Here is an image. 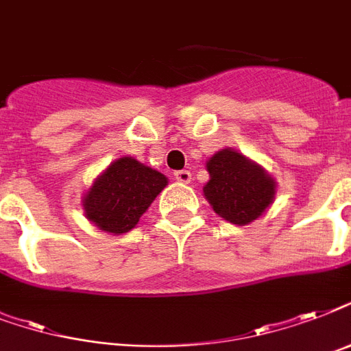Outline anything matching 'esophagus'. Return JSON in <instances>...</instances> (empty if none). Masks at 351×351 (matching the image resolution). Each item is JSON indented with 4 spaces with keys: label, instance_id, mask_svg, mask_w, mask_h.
<instances>
[{
    "label": "esophagus",
    "instance_id": "obj_1",
    "mask_svg": "<svg viewBox=\"0 0 351 351\" xmlns=\"http://www.w3.org/2000/svg\"><path fill=\"white\" fill-rule=\"evenodd\" d=\"M175 178L180 182V184H189V182H191V173L187 169L175 171Z\"/></svg>",
    "mask_w": 351,
    "mask_h": 351
}]
</instances>
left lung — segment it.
Masks as SVG:
<instances>
[{
	"label": "left lung",
	"mask_w": 351,
	"mask_h": 351,
	"mask_svg": "<svg viewBox=\"0 0 351 351\" xmlns=\"http://www.w3.org/2000/svg\"><path fill=\"white\" fill-rule=\"evenodd\" d=\"M209 182L204 197L222 219L237 226L256 220L275 198V180L264 167L234 149H222L206 164Z\"/></svg>",
	"instance_id": "1"
}]
</instances>
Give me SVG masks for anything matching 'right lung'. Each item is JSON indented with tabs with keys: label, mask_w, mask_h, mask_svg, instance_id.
Returning a JSON list of instances; mask_svg holds the SVG:
<instances>
[{
	"label": "right lung",
	"mask_w": 351,
	"mask_h": 351,
	"mask_svg": "<svg viewBox=\"0 0 351 351\" xmlns=\"http://www.w3.org/2000/svg\"><path fill=\"white\" fill-rule=\"evenodd\" d=\"M167 186L165 175L140 164L132 156L114 160L85 193V217L107 233H127L162 189Z\"/></svg>",
	"instance_id": "add662e5"
}]
</instances>
